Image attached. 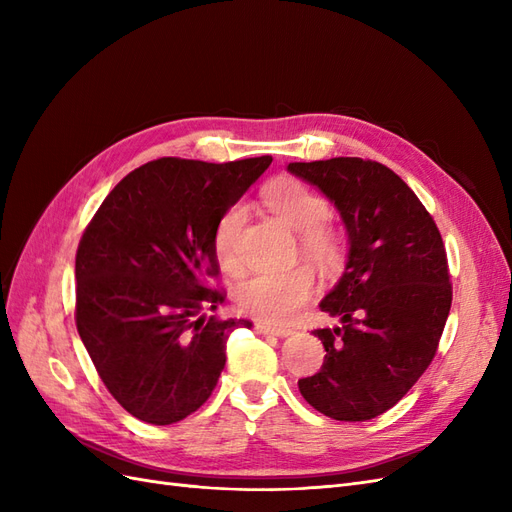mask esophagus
I'll list each match as a JSON object with an SVG mask.
<instances>
[{
  "mask_svg": "<svg viewBox=\"0 0 512 512\" xmlns=\"http://www.w3.org/2000/svg\"><path fill=\"white\" fill-rule=\"evenodd\" d=\"M254 329L258 333H262V335H275V337H288V335H292L290 327H273V324H265V322H256Z\"/></svg>",
  "mask_w": 512,
  "mask_h": 512,
  "instance_id": "34e87169",
  "label": "esophagus"
}]
</instances>
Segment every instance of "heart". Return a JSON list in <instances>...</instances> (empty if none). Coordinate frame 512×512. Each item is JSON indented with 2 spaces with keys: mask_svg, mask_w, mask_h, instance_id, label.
Masks as SVG:
<instances>
[{
  "mask_svg": "<svg viewBox=\"0 0 512 512\" xmlns=\"http://www.w3.org/2000/svg\"><path fill=\"white\" fill-rule=\"evenodd\" d=\"M267 207L286 226L299 232V247L307 260L318 267H333L342 256V237L327 222L329 203L305 183L282 177L271 181L262 192ZM245 222V207L232 203L222 211L213 228V252L220 265L237 271L241 260L237 243ZM314 273L299 265L288 271H260L237 286V305L245 314L267 322H286L312 297Z\"/></svg>",
  "mask_w": 512,
  "mask_h": 512,
  "instance_id": "b5f03b06",
  "label": "heart"
}]
</instances>
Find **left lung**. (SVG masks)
I'll use <instances>...</instances> for the list:
<instances>
[{"instance_id":"obj_1","label":"left lung","mask_w":512,"mask_h":512,"mask_svg":"<svg viewBox=\"0 0 512 512\" xmlns=\"http://www.w3.org/2000/svg\"><path fill=\"white\" fill-rule=\"evenodd\" d=\"M288 170L337 207L350 243L342 280L320 301L342 324L314 331L327 354L299 391L335 421H369L393 408L436 356L453 301L440 230L380 162L331 158Z\"/></svg>"}]
</instances>
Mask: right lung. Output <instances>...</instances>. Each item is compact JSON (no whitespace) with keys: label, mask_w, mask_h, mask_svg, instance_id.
<instances>
[{"label":"right lung","mask_w":512,"mask_h":512,"mask_svg":"<svg viewBox=\"0 0 512 512\" xmlns=\"http://www.w3.org/2000/svg\"><path fill=\"white\" fill-rule=\"evenodd\" d=\"M271 156L226 164L162 158L104 198L76 250V329L123 410L173 425L213 393L226 339L250 320L200 316L226 294L213 228Z\"/></svg>","instance_id":"right-lung-1"}]
</instances>
